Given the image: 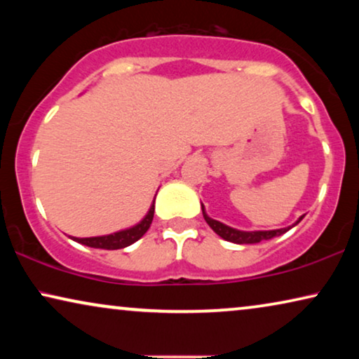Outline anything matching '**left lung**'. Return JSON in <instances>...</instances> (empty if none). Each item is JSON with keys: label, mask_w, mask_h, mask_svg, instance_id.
<instances>
[{"label": "left lung", "mask_w": 359, "mask_h": 359, "mask_svg": "<svg viewBox=\"0 0 359 359\" xmlns=\"http://www.w3.org/2000/svg\"><path fill=\"white\" fill-rule=\"evenodd\" d=\"M203 215L205 219V222L209 224V227L214 230L215 233L219 235V237H222L224 240H229V242H233V243H238V245H243V243H258V242H263V240H271L274 237H278V235H283L286 233L289 229L294 227V225L301 222L304 219L299 217V220L291 227H286V229H278V230H258V232H243V230H237V229H232L229 227V225H225L222 222H219V220H214L210 219L208 214H205L204 210V205H203Z\"/></svg>", "instance_id": "obj_1"}]
</instances>
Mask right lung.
<instances>
[{
    "mask_svg": "<svg viewBox=\"0 0 359 359\" xmlns=\"http://www.w3.org/2000/svg\"><path fill=\"white\" fill-rule=\"evenodd\" d=\"M154 212H155V201L154 204L150 205L149 212L144 219L140 220L139 224L134 225V227L121 230V232L111 233V235H102V237H90V238H76L73 237V240L78 243L86 245V247H93V248H104V250H119V248H126L132 245L137 240L144 237V233L150 229L151 220H154Z\"/></svg>",
    "mask_w": 359,
    "mask_h": 359,
    "instance_id": "1",
    "label": "right lung"
}]
</instances>
